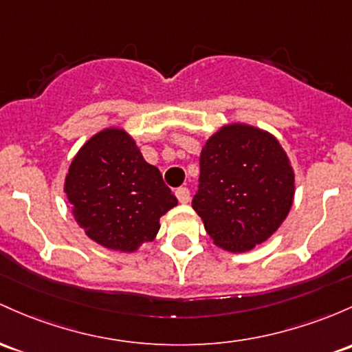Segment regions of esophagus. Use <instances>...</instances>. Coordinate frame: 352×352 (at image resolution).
Listing matches in <instances>:
<instances>
[{
	"label": "esophagus",
	"mask_w": 352,
	"mask_h": 352,
	"mask_svg": "<svg viewBox=\"0 0 352 352\" xmlns=\"http://www.w3.org/2000/svg\"><path fill=\"white\" fill-rule=\"evenodd\" d=\"M177 199H179L180 204H188L190 202V190L187 187H180L175 190Z\"/></svg>",
	"instance_id": "1"
}]
</instances>
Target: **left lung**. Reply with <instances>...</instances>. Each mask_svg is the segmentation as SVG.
I'll list each match as a JSON object with an SVG mask.
<instances>
[{
	"label": "left lung",
	"instance_id": "1",
	"mask_svg": "<svg viewBox=\"0 0 352 352\" xmlns=\"http://www.w3.org/2000/svg\"><path fill=\"white\" fill-rule=\"evenodd\" d=\"M294 188V170L279 140L257 126L230 123L204 145L192 207L215 245L247 252L279 229Z\"/></svg>",
	"mask_w": 352,
	"mask_h": 352
}]
</instances>
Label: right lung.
<instances>
[{
    "label": "right lung",
    "mask_w": 352,
    "mask_h": 352,
    "mask_svg": "<svg viewBox=\"0 0 352 352\" xmlns=\"http://www.w3.org/2000/svg\"><path fill=\"white\" fill-rule=\"evenodd\" d=\"M65 194L85 234L120 252L152 242L162 215L177 206L160 170L146 164L133 138L117 126L85 142L69 164Z\"/></svg>",
    "instance_id": "add662e5"
}]
</instances>
